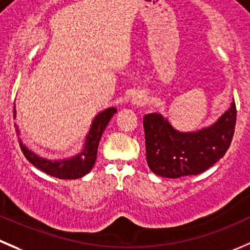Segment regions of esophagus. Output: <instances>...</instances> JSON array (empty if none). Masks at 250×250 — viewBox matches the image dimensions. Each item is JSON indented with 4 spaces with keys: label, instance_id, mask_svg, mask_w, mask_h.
Listing matches in <instances>:
<instances>
[{
    "label": "esophagus",
    "instance_id": "obj_1",
    "mask_svg": "<svg viewBox=\"0 0 250 250\" xmlns=\"http://www.w3.org/2000/svg\"><path fill=\"white\" fill-rule=\"evenodd\" d=\"M132 103L133 105L135 106H143L145 105V103H146V98H145L143 94H135L132 99Z\"/></svg>",
    "mask_w": 250,
    "mask_h": 250
}]
</instances>
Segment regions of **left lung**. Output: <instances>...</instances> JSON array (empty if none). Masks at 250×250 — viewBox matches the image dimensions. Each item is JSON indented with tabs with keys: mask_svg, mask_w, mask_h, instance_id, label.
<instances>
[{
	"mask_svg": "<svg viewBox=\"0 0 250 250\" xmlns=\"http://www.w3.org/2000/svg\"><path fill=\"white\" fill-rule=\"evenodd\" d=\"M236 118L234 100L214 125L198 132H178L159 113L145 115L143 125L150 169L166 178H181L207 171L229 150Z\"/></svg>",
	"mask_w": 250,
	"mask_h": 250,
	"instance_id": "obj_1",
	"label": "left lung"
}]
</instances>
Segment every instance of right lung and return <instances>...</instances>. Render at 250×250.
I'll return each instance as SVG.
<instances>
[{
    "instance_id": "1",
    "label": "right lung",
    "mask_w": 250,
    "mask_h": 250,
    "mask_svg": "<svg viewBox=\"0 0 250 250\" xmlns=\"http://www.w3.org/2000/svg\"><path fill=\"white\" fill-rule=\"evenodd\" d=\"M116 111L117 110L115 107H110L100 112L94 118L90 130H89L88 135H86L84 149L77 156L71 157L68 160H56V161L42 159V157L38 156V155L34 154L29 149H26L21 144V142H19L21 151H23L24 156L26 157L29 162H31L34 166L38 167L39 169H41L45 173L50 174V176H53L60 179L81 178V177L85 176L93 168L94 165H95L96 155H98V146L99 143H100L101 135H103L106 125H108V122H110L112 116L116 113ZM16 115L17 112L16 107H14V118H16ZM14 127H16V125H14ZM17 133H18V129H17Z\"/></svg>"
}]
</instances>
